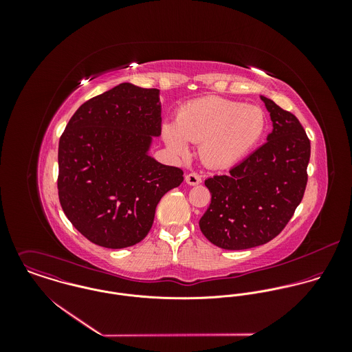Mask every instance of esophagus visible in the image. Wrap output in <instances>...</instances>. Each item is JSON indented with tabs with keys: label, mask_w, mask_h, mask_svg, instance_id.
<instances>
[{
	"label": "esophagus",
	"mask_w": 352,
	"mask_h": 352,
	"mask_svg": "<svg viewBox=\"0 0 352 352\" xmlns=\"http://www.w3.org/2000/svg\"><path fill=\"white\" fill-rule=\"evenodd\" d=\"M186 182H187V184H190V186H198V184H201V177L198 173L192 172V173H188V175L186 176Z\"/></svg>",
	"instance_id": "1"
}]
</instances>
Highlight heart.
Instances as JSON below:
<instances>
[{"mask_svg": "<svg viewBox=\"0 0 352 352\" xmlns=\"http://www.w3.org/2000/svg\"><path fill=\"white\" fill-rule=\"evenodd\" d=\"M267 119L261 108L241 101L206 96L184 104L176 123H165L162 137L169 151L187 155L188 142L201 144V160L212 168H226L260 142Z\"/></svg>", "mask_w": 352, "mask_h": 352, "instance_id": "1", "label": "heart"}]
</instances>
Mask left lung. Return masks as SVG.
Instances as JSON below:
<instances>
[{
  "label": "left lung",
  "instance_id": "obj_1",
  "mask_svg": "<svg viewBox=\"0 0 352 352\" xmlns=\"http://www.w3.org/2000/svg\"><path fill=\"white\" fill-rule=\"evenodd\" d=\"M272 120L267 142L228 175L204 182L211 203L199 221L214 245L240 251L276 237L301 203L310 141L300 120L271 99L260 96Z\"/></svg>",
  "mask_w": 352,
  "mask_h": 352
}]
</instances>
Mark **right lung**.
I'll return each mask as SVG.
<instances>
[{
	"label": "right lung",
	"instance_id": "right-lung-1",
	"mask_svg": "<svg viewBox=\"0 0 352 352\" xmlns=\"http://www.w3.org/2000/svg\"><path fill=\"white\" fill-rule=\"evenodd\" d=\"M161 135L158 89L130 82L85 101L58 148V195L73 226L111 250L142 241L160 199L184 180L183 170L151 155Z\"/></svg>",
	"mask_w": 352,
	"mask_h": 352
}]
</instances>
